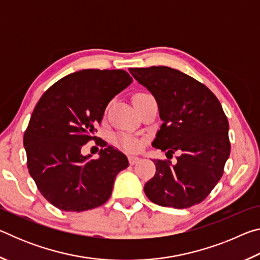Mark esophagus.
Masks as SVG:
<instances>
[{
  "instance_id": "obj_1",
  "label": "esophagus",
  "mask_w": 260,
  "mask_h": 260,
  "mask_svg": "<svg viewBox=\"0 0 260 260\" xmlns=\"http://www.w3.org/2000/svg\"><path fill=\"white\" fill-rule=\"evenodd\" d=\"M139 160H140L139 157H135V156H129L128 157V161H129L131 165L136 164V162H139Z\"/></svg>"
}]
</instances>
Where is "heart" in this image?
Listing matches in <instances>:
<instances>
[{
	"instance_id": "b5f03b06",
	"label": "heart",
	"mask_w": 260,
	"mask_h": 260,
	"mask_svg": "<svg viewBox=\"0 0 260 260\" xmlns=\"http://www.w3.org/2000/svg\"><path fill=\"white\" fill-rule=\"evenodd\" d=\"M147 95L148 94L140 93V94H136L134 96V99L142 98V96H147ZM114 142H116L118 146L121 147L122 149H125V150H128V151H135L140 148V142L138 140L125 134H118L114 136Z\"/></svg>"
}]
</instances>
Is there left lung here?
Masks as SVG:
<instances>
[{
  "label": "left lung",
  "instance_id": "1",
  "mask_svg": "<svg viewBox=\"0 0 260 260\" xmlns=\"http://www.w3.org/2000/svg\"><path fill=\"white\" fill-rule=\"evenodd\" d=\"M157 101L162 120L152 147L177 162L153 159L156 173L144 184L149 200L187 209L203 202L223 174L231 153L228 119L215 95L203 83L167 67L129 69Z\"/></svg>",
  "mask_w": 260,
  "mask_h": 260
}]
</instances>
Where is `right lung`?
Listing matches in <instances>:
<instances>
[{
	"label": "right lung",
	"mask_w": 260,
	"mask_h": 260,
	"mask_svg": "<svg viewBox=\"0 0 260 260\" xmlns=\"http://www.w3.org/2000/svg\"><path fill=\"white\" fill-rule=\"evenodd\" d=\"M133 79L124 70H82L48 88L24 134L27 169L39 191L56 208L81 212L111 196L114 179L128 166L118 149L101 146L99 159L82 156L108 103Z\"/></svg>",
	"instance_id": "1"
}]
</instances>
